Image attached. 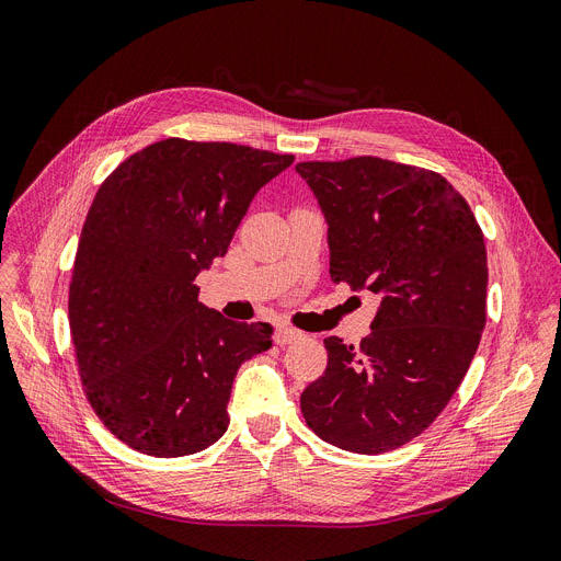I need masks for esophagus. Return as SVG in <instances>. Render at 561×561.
I'll return each instance as SVG.
<instances>
[{"label": "esophagus", "instance_id": "1", "mask_svg": "<svg viewBox=\"0 0 561 561\" xmlns=\"http://www.w3.org/2000/svg\"><path fill=\"white\" fill-rule=\"evenodd\" d=\"M305 334L300 332V330H294V328H277L275 330V344L277 346H286V344H290V341H298V339H302Z\"/></svg>", "mask_w": 561, "mask_h": 561}]
</instances>
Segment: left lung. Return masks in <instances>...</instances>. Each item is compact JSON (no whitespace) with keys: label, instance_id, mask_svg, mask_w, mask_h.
Instances as JSON below:
<instances>
[{"label":"left lung","instance_id":"1","mask_svg":"<svg viewBox=\"0 0 561 561\" xmlns=\"http://www.w3.org/2000/svg\"><path fill=\"white\" fill-rule=\"evenodd\" d=\"M328 220L330 277L380 307L359 346L328 336V369L300 397L307 426L355 454L422 435L466 378L485 325L483 233L437 172L382 158L300 162Z\"/></svg>","mask_w":561,"mask_h":561}]
</instances>
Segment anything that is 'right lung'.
<instances>
[{
    "instance_id": "right-lung-1",
    "label": "right lung",
    "mask_w": 561,
    "mask_h": 561,
    "mask_svg": "<svg viewBox=\"0 0 561 561\" xmlns=\"http://www.w3.org/2000/svg\"><path fill=\"white\" fill-rule=\"evenodd\" d=\"M282 156L169 137L121 162L93 197L68 286L84 397L128 447L176 458L229 426L240 364L273 346L267 323H236L194 284L227 254Z\"/></svg>"
}]
</instances>
